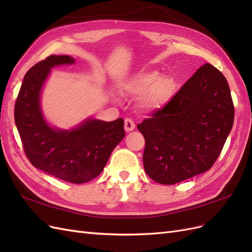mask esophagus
Instances as JSON below:
<instances>
[{
  "label": "esophagus",
  "instance_id": "obj_1",
  "mask_svg": "<svg viewBox=\"0 0 252 252\" xmlns=\"http://www.w3.org/2000/svg\"><path fill=\"white\" fill-rule=\"evenodd\" d=\"M124 127H125V130L127 132H129V131L134 130L135 124L133 123V121L131 119H128L127 118V119H125V122H124Z\"/></svg>",
  "mask_w": 252,
  "mask_h": 252
}]
</instances>
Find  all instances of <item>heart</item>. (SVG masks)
I'll return each mask as SVG.
<instances>
[{"instance_id": "heart-1", "label": "heart", "mask_w": 252, "mask_h": 252, "mask_svg": "<svg viewBox=\"0 0 252 252\" xmlns=\"http://www.w3.org/2000/svg\"><path fill=\"white\" fill-rule=\"evenodd\" d=\"M177 90V82L171 75L158 70L136 73L127 81L124 91L132 96H140L142 108L147 112H158L170 103Z\"/></svg>"}]
</instances>
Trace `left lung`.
Returning a JSON list of instances; mask_svg holds the SVG:
<instances>
[{"label":"left lung","instance_id":"obj_1","mask_svg":"<svg viewBox=\"0 0 252 252\" xmlns=\"http://www.w3.org/2000/svg\"><path fill=\"white\" fill-rule=\"evenodd\" d=\"M234 107L227 80L204 64L166 107L138 125L144 135V168L172 185L209 170L230 133Z\"/></svg>","mask_w":252,"mask_h":252}]
</instances>
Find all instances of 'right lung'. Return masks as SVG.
I'll use <instances>...</instances> for the list:
<instances>
[{"label": "right lung", "instance_id": "1", "mask_svg": "<svg viewBox=\"0 0 252 252\" xmlns=\"http://www.w3.org/2000/svg\"><path fill=\"white\" fill-rule=\"evenodd\" d=\"M69 56H50L30 68L14 106V122L26 157L35 168L73 184L96 178L124 139V120L93 118L71 129L52 127L44 118L41 94L51 68L72 65Z\"/></svg>", "mask_w": 252, "mask_h": 252}]
</instances>
